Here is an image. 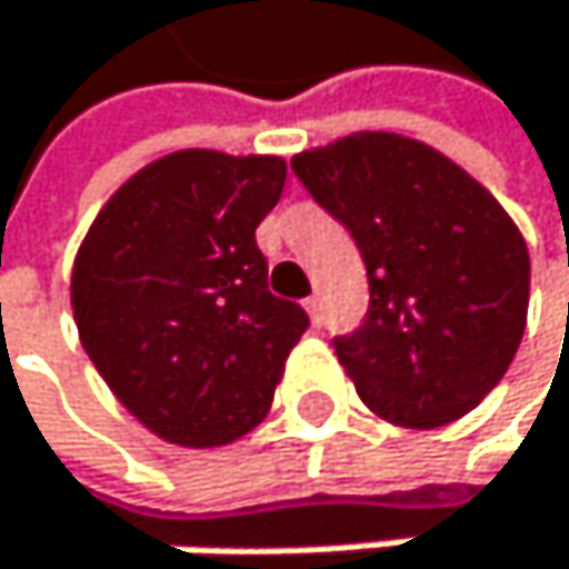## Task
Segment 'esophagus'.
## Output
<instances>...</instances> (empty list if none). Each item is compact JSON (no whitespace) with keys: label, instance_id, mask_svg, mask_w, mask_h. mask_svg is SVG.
Instances as JSON below:
<instances>
[{"label":"esophagus","instance_id":"1","mask_svg":"<svg viewBox=\"0 0 569 569\" xmlns=\"http://www.w3.org/2000/svg\"><path fill=\"white\" fill-rule=\"evenodd\" d=\"M303 310L310 313V320H313V323H323V307H320V297H307V300H303Z\"/></svg>","mask_w":569,"mask_h":569}]
</instances>
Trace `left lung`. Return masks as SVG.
I'll list each match as a JSON object with an SVG mask.
<instances>
[{"mask_svg":"<svg viewBox=\"0 0 569 569\" xmlns=\"http://www.w3.org/2000/svg\"><path fill=\"white\" fill-rule=\"evenodd\" d=\"M293 173L365 259V323L335 338L361 402L409 430L468 417L526 331L529 249L516 221L468 170L399 132L303 149Z\"/></svg>","mask_w":569,"mask_h":569,"instance_id":"1","label":"left lung"}]
</instances>
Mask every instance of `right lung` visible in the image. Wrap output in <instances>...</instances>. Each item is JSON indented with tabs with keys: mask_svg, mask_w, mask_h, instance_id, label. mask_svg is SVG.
Masks as SVG:
<instances>
[{
	"mask_svg": "<svg viewBox=\"0 0 569 569\" xmlns=\"http://www.w3.org/2000/svg\"><path fill=\"white\" fill-rule=\"evenodd\" d=\"M287 160L177 149L132 173L74 256L71 310L108 389L157 437L224 447L252 433L307 331L269 293L256 246Z\"/></svg>",
	"mask_w": 569,
	"mask_h": 569,
	"instance_id": "right-lung-1",
	"label": "right lung"
}]
</instances>
